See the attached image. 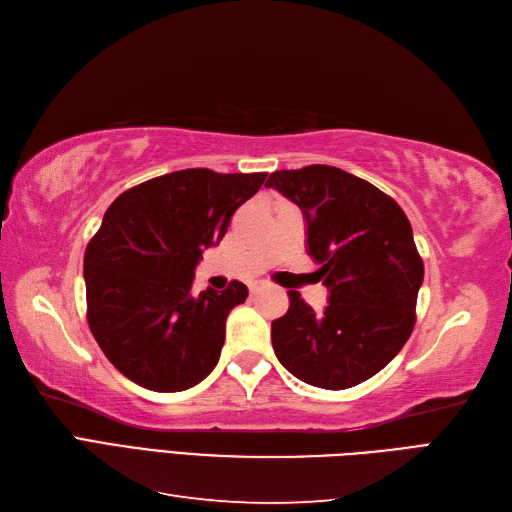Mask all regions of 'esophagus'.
<instances>
[{
	"label": "esophagus",
	"mask_w": 512,
	"mask_h": 512,
	"mask_svg": "<svg viewBox=\"0 0 512 512\" xmlns=\"http://www.w3.org/2000/svg\"><path fill=\"white\" fill-rule=\"evenodd\" d=\"M260 290H265V284H262V282H254V284H250V292H252V294H258Z\"/></svg>",
	"instance_id": "obj_1"
}]
</instances>
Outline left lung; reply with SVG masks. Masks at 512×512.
<instances>
[{"mask_svg":"<svg viewBox=\"0 0 512 512\" xmlns=\"http://www.w3.org/2000/svg\"><path fill=\"white\" fill-rule=\"evenodd\" d=\"M265 185L303 211L307 252L329 288L322 314L288 290V312L271 324L275 356L307 384L350 389L389 365L414 329L425 269L412 226L391 196L335 166L275 170Z\"/></svg>","mask_w":512,"mask_h":512,"instance_id":"1","label":"left lung"}]
</instances>
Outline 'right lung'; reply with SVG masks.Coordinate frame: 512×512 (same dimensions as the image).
Segmentation results:
<instances>
[{
	"instance_id": "add662e5",
	"label": "right lung",
	"mask_w": 512,
	"mask_h": 512,
	"mask_svg": "<svg viewBox=\"0 0 512 512\" xmlns=\"http://www.w3.org/2000/svg\"><path fill=\"white\" fill-rule=\"evenodd\" d=\"M265 179L185 168L126 190L106 209L85 250L87 322L106 359L143 389L185 391L218 365L226 318L247 288L232 280L194 297V269Z\"/></svg>"
}]
</instances>
